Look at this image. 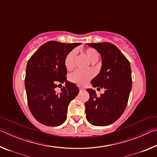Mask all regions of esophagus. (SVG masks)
<instances>
[{
    "instance_id": "esophagus-1",
    "label": "esophagus",
    "mask_w": 157,
    "mask_h": 157,
    "mask_svg": "<svg viewBox=\"0 0 157 157\" xmlns=\"http://www.w3.org/2000/svg\"><path fill=\"white\" fill-rule=\"evenodd\" d=\"M83 90H84V89H83V88H79V91H83Z\"/></svg>"
}]
</instances>
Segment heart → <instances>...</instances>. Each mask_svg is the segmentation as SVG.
Listing matches in <instances>:
<instances>
[{"mask_svg":"<svg viewBox=\"0 0 157 157\" xmlns=\"http://www.w3.org/2000/svg\"><path fill=\"white\" fill-rule=\"evenodd\" d=\"M85 54L88 57L90 62L91 63H96L98 59H99V53L96 50L92 48H89L85 50ZM77 55V50L74 49L68 53L66 55L64 61L65 66L67 69H72L74 66V63H75V59ZM94 73L91 71L88 72H83L81 71H76L73 73L71 74V80L73 83L78 84V86H84L86 84L90 79H91Z\"/></svg>","mask_w":157,"mask_h":157,"instance_id":"1","label":"heart"}]
</instances>
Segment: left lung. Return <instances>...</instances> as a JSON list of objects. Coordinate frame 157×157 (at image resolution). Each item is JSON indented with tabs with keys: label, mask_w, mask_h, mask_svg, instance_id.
<instances>
[{
	"label": "left lung",
	"mask_w": 157,
	"mask_h": 157,
	"mask_svg": "<svg viewBox=\"0 0 157 157\" xmlns=\"http://www.w3.org/2000/svg\"><path fill=\"white\" fill-rule=\"evenodd\" d=\"M100 53L102 67L91 80L93 87L105 89L97 97L95 91L86 89L89 100L85 102L86 118L95 126H107L116 122L124 112L132 90V71L129 61L115 45L107 42L86 44Z\"/></svg>",
	"instance_id": "1"
}]
</instances>
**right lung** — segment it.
I'll return each mask as SVG.
<instances>
[{
	"label": "right lung",
	"instance_id": "1",
	"mask_svg": "<svg viewBox=\"0 0 157 157\" xmlns=\"http://www.w3.org/2000/svg\"><path fill=\"white\" fill-rule=\"evenodd\" d=\"M80 44L48 41L28 62L25 86L28 107L34 118L41 124L59 126L66 120L68 106L78 95L79 89L75 84L66 80L64 61L66 55ZM57 82L65 84L59 94L54 90Z\"/></svg>",
	"mask_w": 157,
	"mask_h": 157
}]
</instances>
